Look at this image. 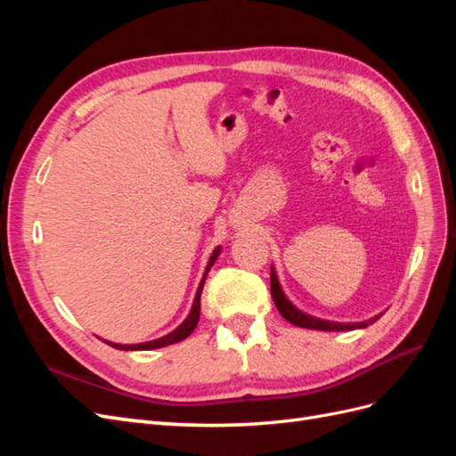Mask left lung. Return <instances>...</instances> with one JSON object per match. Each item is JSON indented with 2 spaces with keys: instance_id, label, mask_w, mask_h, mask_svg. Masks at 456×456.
I'll use <instances>...</instances> for the list:
<instances>
[{
  "instance_id": "1",
  "label": "left lung",
  "mask_w": 456,
  "mask_h": 456,
  "mask_svg": "<svg viewBox=\"0 0 456 456\" xmlns=\"http://www.w3.org/2000/svg\"><path fill=\"white\" fill-rule=\"evenodd\" d=\"M270 289H272V298L275 308L280 310V314L285 317L289 323H293L297 327H305V329H317V330H354V329H362L367 327L369 323H375L380 315L372 317L369 322H362V323H337V322H327V320H320V317L308 315L302 310H298L291 300H289L283 293V289L280 285L278 273L272 268V275H270Z\"/></svg>"
}]
</instances>
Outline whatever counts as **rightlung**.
<instances>
[{
	"label": "right lung",
	"mask_w": 456,
	"mask_h": 456,
	"mask_svg": "<svg viewBox=\"0 0 456 456\" xmlns=\"http://www.w3.org/2000/svg\"><path fill=\"white\" fill-rule=\"evenodd\" d=\"M218 253H220V247H216V249H215L213 255H211V258H209V262H207L205 273H203V278H201V281H200V287H198V291H196V298H194V305H191V310H190L188 317H186V320H184L181 325H178L175 330H171L169 335H165V337L156 338V340H150V342H141V344H116V342H108V340H104V342L110 344V346L116 348V350H154V348L169 346V344L181 342V340H184L186 337H190L191 330L196 329V325H198V322H200V308H201L200 298H201L205 278H207V273H209L211 266L215 265V260H216Z\"/></svg>",
	"instance_id": "1"
}]
</instances>
